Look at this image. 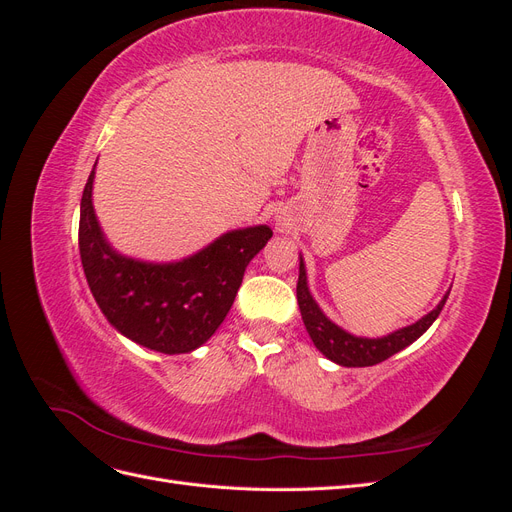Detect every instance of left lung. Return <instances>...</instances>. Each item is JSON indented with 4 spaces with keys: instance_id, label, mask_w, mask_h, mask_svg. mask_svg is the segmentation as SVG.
<instances>
[{
    "instance_id": "left-lung-1",
    "label": "left lung",
    "mask_w": 512,
    "mask_h": 512,
    "mask_svg": "<svg viewBox=\"0 0 512 512\" xmlns=\"http://www.w3.org/2000/svg\"><path fill=\"white\" fill-rule=\"evenodd\" d=\"M451 292V290H448ZM448 292L442 297V301L431 309L429 314L418 318L416 322L408 324V327H401L389 335L382 337H359L352 335L346 329L335 324L327 314L322 312L320 305L309 292L307 284V271L303 256H299V284H297V301L301 309V318L305 329L312 337L314 346L327 356L329 361L342 365V367H369L389 359V356L397 354L399 350L408 348L412 342L421 337L436 318L440 316L442 307L448 299Z\"/></svg>"
}]
</instances>
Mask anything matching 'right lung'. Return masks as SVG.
Segmentation results:
<instances>
[{
    "instance_id": "obj_1",
    "label": "right lung",
    "mask_w": 512,
    "mask_h": 512,
    "mask_svg": "<svg viewBox=\"0 0 512 512\" xmlns=\"http://www.w3.org/2000/svg\"><path fill=\"white\" fill-rule=\"evenodd\" d=\"M94 179L96 164L81 198L79 250L104 318L149 350L185 354L200 348L224 322L247 265L273 230L267 224L237 228L181 260H138L108 243L94 209Z\"/></svg>"
}]
</instances>
